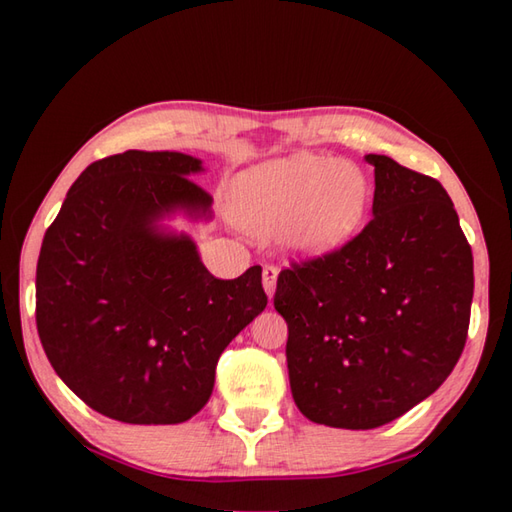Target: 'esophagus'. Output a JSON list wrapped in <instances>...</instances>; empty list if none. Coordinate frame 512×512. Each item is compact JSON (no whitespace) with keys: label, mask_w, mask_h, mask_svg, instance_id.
<instances>
[{"label":"esophagus","mask_w":512,"mask_h":512,"mask_svg":"<svg viewBox=\"0 0 512 512\" xmlns=\"http://www.w3.org/2000/svg\"><path fill=\"white\" fill-rule=\"evenodd\" d=\"M277 266H264V273H262V280H264V291L268 293V298H273V291H275V284H277Z\"/></svg>","instance_id":"34e87169"}]
</instances>
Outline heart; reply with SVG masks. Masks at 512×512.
<instances>
[{"label":"heart","instance_id":"obj_1","mask_svg":"<svg viewBox=\"0 0 512 512\" xmlns=\"http://www.w3.org/2000/svg\"><path fill=\"white\" fill-rule=\"evenodd\" d=\"M370 205L363 173L320 153H296L239 173L230 216L255 235L284 230L298 255L323 257L357 235Z\"/></svg>","mask_w":512,"mask_h":512}]
</instances>
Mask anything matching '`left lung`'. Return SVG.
<instances>
[{"mask_svg": "<svg viewBox=\"0 0 512 512\" xmlns=\"http://www.w3.org/2000/svg\"><path fill=\"white\" fill-rule=\"evenodd\" d=\"M372 219L343 248L277 277L293 402L316 424L375 429L438 391L465 348L472 248L445 187L366 155Z\"/></svg>", "mask_w": 512, "mask_h": 512, "instance_id": "obj_1", "label": "left lung"}]
</instances>
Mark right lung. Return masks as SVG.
<instances>
[{
    "instance_id": "add662e5",
    "label": "right lung",
    "mask_w": 512,
    "mask_h": 512,
    "mask_svg": "<svg viewBox=\"0 0 512 512\" xmlns=\"http://www.w3.org/2000/svg\"><path fill=\"white\" fill-rule=\"evenodd\" d=\"M203 162L126 151L92 162L42 239L36 323L56 375L106 418L178 424L203 409L216 361L266 307L262 266L219 280L176 214L212 219Z\"/></svg>"
}]
</instances>
